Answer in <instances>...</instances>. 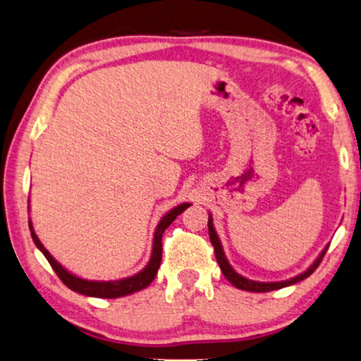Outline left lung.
Here are the masks:
<instances>
[{"label":"left lung","instance_id":"8db88e82","mask_svg":"<svg viewBox=\"0 0 361 361\" xmlns=\"http://www.w3.org/2000/svg\"><path fill=\"white\" fill-rule=\"evenodd\" d=\"M209 236H210V243L214 244V249H215V259L219 262L220 265V270L221 273L225 274V278L230 281L233 286H236L238 289H243V290H249V293H270V290H276V289H283V288H288V286H293L295 283L302 281V279H305L310 276V274L317 270L319 263H322L323 257L326 254V250H328L329 244L324 245V249L319 252V255L317 259L313 260V263L310 267L307 268L305 271H302L299 274H295L294 278H289V279H284V281H271V283H265V281H254V279H249L243 276V274H239L234 268L230 265V262H228L226 255H225V250H223V245L221 241L219 238V234L215 231V226H214V219H212V214H209Z\"/></svg>","mask_w":361,"mask_h":361}]
</instances>
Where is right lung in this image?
Here are the masks:
<instances>
[{
	"label": "right lung",
	"mask_w": 361,
	"mask_h": 361,
	"mask_svg": "<svg viewBox=\"0 0 361 361\" xmlns=\"http://www.w3.org/2000/svg\"><path fill=\"white\" fill-rule=\"evenodd\" d=\"M28 202H30V199H28ZM190 205H191L190 202H183L180 205H176V207L169 210L167 214L160 219V221L156 226V231H154L151 259L141 271L131 274V276L122 278V279H112V281H96V279H85V278L77 276V274H73L72 271H68L66 267H62L61 263L48 252V249L44 247L42 241H39L35 230H33L30 219H28V228H30L32 239H33V243H35L37 247L39 249V252L47 257L49 265L53 267V270L56 271L57 276L61 278V281L64 283L68 289L75 290V293H78V294L88 295V297H99V299H117V297H125V295L138 293V290L146 289L147 286L154 281V278H156L157 270L160 267V262H162V234L170 226V223L173 221L183 210H186L188 207H190ZM28 209H30V205H28Z\"/></svg>",
	"instance_id": "1"
}]
</instances>
